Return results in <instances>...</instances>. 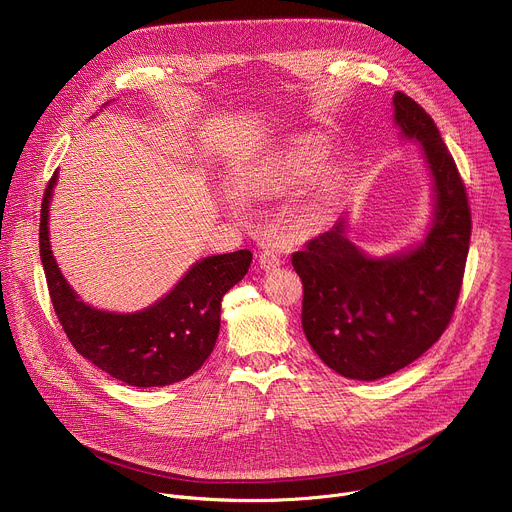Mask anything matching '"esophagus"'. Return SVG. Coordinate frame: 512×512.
Returning <instances> with one entry per match:
<instances>
[{
	"label": "esophagus",
	"mask_w": 512,
	"mask_h": 512,
	"mask_svg": "<svg viewBox=\"0 0 512 512\" xmlns=\"http://www.w3.org/2000/svg\"><path fill=\"white\" fill-rule=\"evenodd\" d=\"M281 265V259H279V255L275 253V251H263L261 255H259V267L263 269V271H273V269H277Z\"/></svg>",
	"instance_id": "34e87169"
}]
</instances>
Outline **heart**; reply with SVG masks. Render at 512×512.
I'll return each instance as SVG.
<instances>
[{
	"instance_id": "obj_1",
	"label": "heart",
	"mask_w": 512,
	"mask_h": 512,
	"mask_svg": "<svg viewBox=\"0 0 512 512\" xmlns=\"http://www.w3.org/2000/svg\"><path fill=\"white\" fill-rule=\"evenodd\" d=\"M326 160L320 139L298 137L267 154L241 180V190L251 196H279L298 190L314 178Z\"/></svg>"
}]
</instances>
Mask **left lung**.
I'll return each instance as SVG.
<instances>
[{"label":"left lung","mask_w":512,"mask_h":512,"mask_svg":"<svg viewBox=\"0 0 512 512\" xmlns=\"http://www.w3.org/2000/svg\"><path fill=\"white\" fill-rule=\"evenodd\" d=\"M395 125L421 145L431 178V221L403 251L371 255L350 241L348 216L291 265L304 283L302 328L326 367L377 381L407 367L446 330L462 287L470 208L466 188L433 119L407 95H393Z\"/></svg>","instance_id":"1"}]
</instances>
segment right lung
<instances>
[{
	"label": "right lung",
	"instance_id": "obj_1",
	"mask_svg": "<svg viewBox=\"0 0 512 512\" xmlns=\"http://www.w3.org/2000/svg\"><path fill=\"white\" fill-rule=\"evenodd\" d=\"M58 170L48 182L40 214V259L54 312L79 354L131 387H166L194 375L221 330V302L249 271L247 249L192 263L164 298L137 312H107L83 302L62 275L50 247V202Z\"/></svg>",
	"mask_w": 512,
	"mask_h": 512
}]
</instances>
